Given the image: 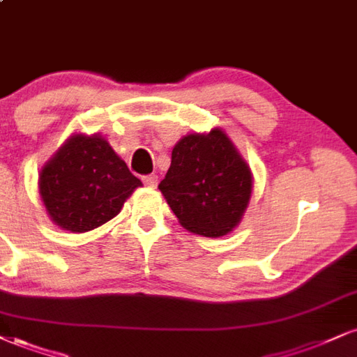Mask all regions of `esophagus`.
I'll return each mask as SVG.
<instances>
[{
  "mask_svg": "<svg viewBox=\"0 0 357 357\" xmlns=\"http://www.w3.org/2000/svg\"><path fill=\"white\" fill-rule=\"evenodd\" d=\"M143 183L146 186L149 188H154L158 184V176L156 174H148V176H143Z\"/></svg>",
  "mask_w": 357,
  "mask_h": 357,
  "instance_id": "1",
  "label": "esophagus"
}]
</instances>
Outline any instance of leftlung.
I'll return each mask as SVG.
<instances>
[{
  "label": "left lung",
  "mask_w": 357,
  "mask_h": 357,
  "mask_svg": "<svg viewBox=\"0 0 357 357\" xmlns=\"http://www.w3.org/2000/svg\"><path fill=\"white\" fill-rule=\"evenodd\" d=\"M160 191L179 225L206 238H221L243 220L252 174L221 128L183 136L171 153Z\"/></svg>",
  "instance_id": "obj_1"
}]
</instances>
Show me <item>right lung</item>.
Returning <instances> with one entry per match:
<instances>
[{
	"mask_svg": "<svg viewBox=\"0 0 357 357\" xmlns=\"http://www.w3.org/2000/svg\"><path fill=\"white\" fill-rule=\"evenodd\" d=\"M141 181L100 135L68 137L40 171L38 191L56 226L93 231L113 220Z\"/></svg>",
	"mask_w": 357,
	"mask_h": 357,
	"instance_id": "obj_1",
	"label": "right lung"
}]
</instances>
